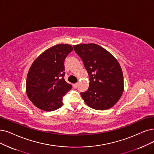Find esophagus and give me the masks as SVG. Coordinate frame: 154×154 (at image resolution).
I'll list each match as a JSON object with an SVG mask.
<instances>
[{"mask_svg":"<svg viewBox=\"0 0 154 154\" xmlns=\"http://www.w3.org/2000/svg\"><path fill=\"white\" fill-rule=\"evenodd\" d=\"M72 86H73L74 88H76L77 87H78V83H74V84L72 85Z\"/></svg>","mask_w":154,"mask_h":154,"instance_id":"34e87169","label":"esophagus"}]
</instances>
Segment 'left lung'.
Segmentation results:
<instances>
[{"instance_id":"1","label":"left lung","mask_w":154,"mask_h":154,"mask_svg":"<svg viewBox=\"0 0 154 154\" xmlns=\"http://www.w3.org/2000/svg\"><path fill=\"white\" fill-rule=\"evenodd\" d=\"M90 78L87 91L81 95L85 103L96 110L114 106L124 90L123 75L118 61L105 48L95 44L73 45Z\"/></svg>"}]
</instances>
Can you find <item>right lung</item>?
I'll return each instance as SVG.
<instances>
[{"instance_id":"obj_1","label":"right lung","mask_w":154,"mask_h":154,"mask_svg":"<svg viewBox=\"0 0 154 154\" xmlns=\"http://www.w3.org/2000/svg\"><path fill=\"white\" fill-rule=\"evenodd\" d=\"M72 50L68 44L54 45L40 54L31 66L26 91L36 107L52 111L63 106V97L72 88L64 78V60Z\"/></svg>"}]
</instances>
